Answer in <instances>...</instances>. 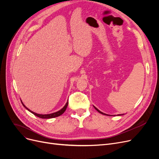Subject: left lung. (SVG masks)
<instances>
[{"mask_svg":"<svg viewBox=\"0 0 159 159\" xmlns=\"http://www.w3.org/2000/svg\"><path fill=\"white\" fill-rule=\"evenodd\" d=\"M93 107H94V108H95L96 110L98 111L99 113H102V114L105 115H107V116H115V115H108V114H106V113H103V112L101 111H99L98 108H96L95 106H93ZM124 115V114H119V115H117V116H118V115L119 116V115Z\"/></svg>","mask_w":159,"mask_h":159,"instance_id":"obj_1","label":"left lung"}]
</instances>
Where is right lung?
I'll return each instance as SVG.
<instances>
[{"label":"right lung","mask_w":159,"mask_h":159,"mask_svg":"<svg viewBox=\"0 0 159 159\" xmlns=\"http://www.w3.org/2000/svg\"><path fill=\"white\" fill-rule=\"evenodd\" d=\"M21 103H22V105H23L24 107H25L27 110L31 112L32 114L36 115V116L40 117V118H42V119H51V118H54V117H58V116H60V115H62L65 112V111H66L67 107H68V102H67V103H66V105L64 106V107L62 108V109H61L60 110L57 111H56L55 113H50V114H44V115H43V114H38L36 113H34V112L32 111L31 110H30L29 109L27 108L25 106V104L22 103V101H21Z\"/></svg>","instance_id":"obj_1"}]
</instances>
